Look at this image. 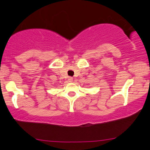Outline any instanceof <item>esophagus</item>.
I'll list each match as a JSON object with an SVG mask.
<instances>
[{
    "mask_svg": "<svg viewBox=\"0 0 150 150\" xmlns=\"http://www.w3.org/2000/svg\"><path fill=\"white\" fill-rule=\"evenodd\" d=\"M69 81H70V82H72V81H73V77H69Z\"/></svg>",
    "mask_w": 150,
    "mask_h": 150,
    "instance_id": "34e87169",
    "label": "esophagus"
}]
</instances>
